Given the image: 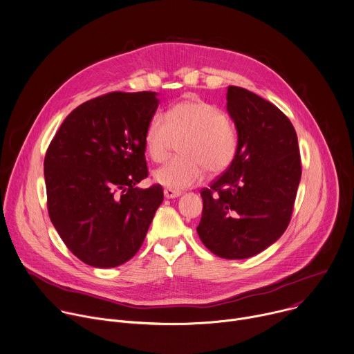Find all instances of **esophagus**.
I'll return each mask as SVG.
<instances>
[{
  "label": "esophagus",
  "instance_id": "34e87169",
  "mask_svg": "<svg viewBox=\"0 0 354 354\" xmlns=\"http://www.w3.org/2000/svg\"><path fill=\"white\" fill-rule=\"evenodd\" d=\"M164 194L167 198H175V197H179L182 193L179 190H174V189H165Z\"/></svg>",
  "mask_w": 354,
  "mask_h": 354
}]
</instances>
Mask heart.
Returning <instances> with one entry per match:
<instances>
[{
	"label": "heart",
	"instance_id": "b5f03b06",
	"mask_svg": "<svg viewBox=\"0 0 354 354\" xmlns=\"http://www.w3.org/2000/svg\"><path fill=\"white\" fill-rule=\"evenodd\" d=\"M182 157L168 161L154 172V180L167 189L182 190L201 180L205 169L210 174L225 171L238 153L236 127L224 112L200 99H186L169 108L167 115L149 119L144 145L151 160L164 161L175 140Z\"/></svg>",
	"mask_w": 354,
	"mask_h": 354
}]
</instances>
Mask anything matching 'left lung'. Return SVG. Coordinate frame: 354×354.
Masks as SVG:
<instances>
[{
    "label": "left lung",
    "mask_w": 354,
    "mask_h": 354,
    "mask_svg": "<svg viewBox=\"0 0 354 354\" xmlns=\"http://www.w3.org/2000/svg\"><path fill=\"white\" fill-rule=\"evenodd\" d=\"M227 111L238 131V153L227 171L201 190L197 234L214 255L245 259L265 250L288 227L301 158L290 119L269 100L230 85Z\"/></svg>",
    "instance_id": "obj_1"
}]
</instances>
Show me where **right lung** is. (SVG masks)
<instances>
[{"mask_svg":"<svg viewBox=\"0 0 354 354\" xmlns=\"http://www.w3.org/2000/svg\"><path fill=\"white\" fill-rule=\"evenodd\" d=\"M157 92H109L62 123L44 157L47 210L73 254L93 268H116L141 248L164 200L148 176L144 133Z\"/></svg>","mask_w":354,"mask_h":354,"instance_id":"obj_1","label":"right lung"}]
</instances>
